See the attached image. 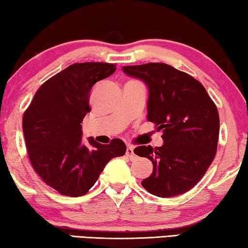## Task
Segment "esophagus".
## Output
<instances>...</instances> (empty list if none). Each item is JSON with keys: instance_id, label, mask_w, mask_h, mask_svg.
<instances>
[{"instance_id": "34e87169", "label": "esophagus", "mask_w": 248, "mask_h": 248, "mask_svg": "<svg viewBox=\"0 0 248 248\" xmlns=\"http://www.w3.org/2000/svg\"><path fill=\"white\" fill-rule=\"evenodd\" d=\"M126 156L128 157V159L130 160H133V159H135V154H134V149H133V146L132 145H127V148H126Z\"/></svg>"}]
</instances>
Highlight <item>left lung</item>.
<instances>
[{
	"instance_id": "left-lung-1",
	"label": "left lung",
	"mask_w": 248,
	"mask_h": 248,
	"mask_svg": "<svg viewBox=\"0 0 248 248\" xmlns=\"http://www.w3.org/2000/svg\"><path fill=\"white\" fill-rule=\"evenodd\" d=\"M149 91L148 121L162 131L163 145H141L134 153L152 161V174L142 181L161 198L179 196L198 184L216 154L219 136L217 107L200 82L170 64L151 62L123 67Z\"/></svg>"
}]
</instances>
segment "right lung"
<instances>
[{"label": "right lung", "mask_w": 248, "mask_h": 248, "mask_svg": "<svg viewBox=\"0 0 248 248\" xmlns=\"http://www.w3.org/2000/svg\"><path fill=\"white\" fill-rule=\"evenodd\" d=\"M115 70V64L106 62L71 64L41 85L24 112L22 128L32 167L63 196L86 195L106 164L126 152L120 139L109 144L93 138L82 141L80 124L91 112L92 89Z\"/></svg>", "instance_id": "add662e5"}]
</instances>
